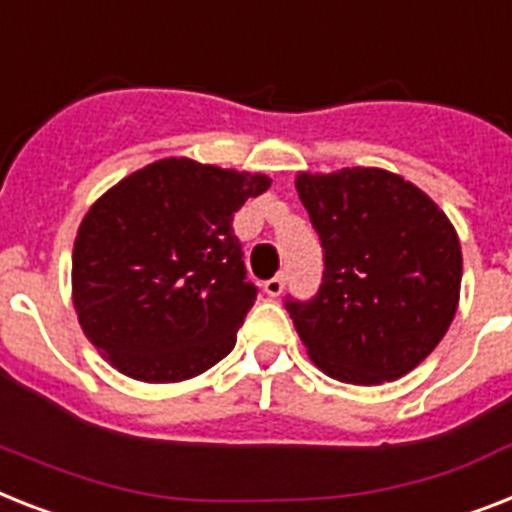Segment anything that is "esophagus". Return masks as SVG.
<instances>
[{
    "mask_svg": "<svg viewBox=\"0 0 512 512\" xmlns=\"http://www.w3.org/2000/svg\"><path fill=\"white\" fill-rule=\"evenodd\" d=\"M263 292L268 294V297H281V292H284V276L268 278L263 284Z\"/></svg>",
    "mask_w": 512,
    "mask_h": 512,
    "instance_id": "obj_1",
    "label": "esophagus"
}]
</instances>
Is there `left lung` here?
<instances>
[{
	"mask_svg": "<svg viewBox=\"0 0 512 512\" xmlns=\"http://www.w3.org/2000/svg\"><path fill=\"white\" fill-rule=\"evenodd\" d=\"M294 184L326 265L310 302L286 299L307 355L344 384L405 376L458 313V231L426 191L389 170L299 173Z\"/></svg>",
	"mask_w": 512,
	"mask_h": 512,
	"instance_id": "left-lung-1",
	"label": "left lung"
}]
</instances>
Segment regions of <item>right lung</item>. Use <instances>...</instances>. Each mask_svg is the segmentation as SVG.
Instances as JSON below:
<instances>
[{
	"mask_svg": "<svg viewBox=\"0 0 512 512\" xmlns=\"http://www.w3.org/2000/svg\"><path fill=\"white\" fill-rule=\"evenodd\" d=\"M270 178L165 157L107 189L73 244V307L112 368L176 384L220 363L255 305L234 213Z\"/></svg>",
	"mask_w": 512,
	"mask_h": 512,
	"instance_id": "obj_1",
	"label": "right lung"
}]
</instances>
